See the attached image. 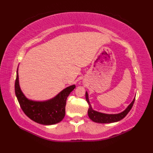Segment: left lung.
<instances>
[{"mask_svg":"<svg viewBox=\"0 0 153 153\" xmlns=\"http://www.w3.org/2000/svg\"><path fill=\"white\" fill-rule=\"evenodd\" d=\"M85 99L87 103L89 105V110H88V116L89 118L93 122L96 123H109L118 122L120 120H122L124 117L128 114V112L130 111L135 99V97L133 99L132 102L127 106V108L123 111L118 113V114H106L103 112H100L94 110L92 108L91 105L90 104L89 95L87 91L85 92Z\"/></svg>","mask_w":153,"mask_h":153,"instance_id":"8db88e82","label":"left lung"}]
</instances>
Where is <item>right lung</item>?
I'll return each mask as SVG.
<instances>
[{
    "label": "right lung",
    "instance_id": "1",
    "mask_svg": "<svg viewBox=\"0 0 153 153\" xmlns=\"http://www.w3.org/2000/svg\"><path fill=\"white\" fill-rule=\"evenodd\" d=\"M75 88V85L67 87L53 98L48 100H31L24 95L19 86L18 67L16 71L15 93L21 108L31 120L42 125L56 124L63 120L66 114V99Z\"/></svg>",
    "mask_w": 153,
    "mask_h": 153
}]
</instances>
